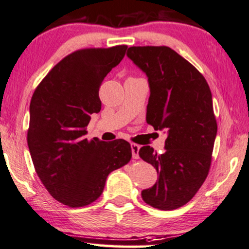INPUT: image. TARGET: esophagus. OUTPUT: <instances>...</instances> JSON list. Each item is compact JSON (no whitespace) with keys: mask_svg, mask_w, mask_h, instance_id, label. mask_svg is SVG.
<instances>
[{"mask_svg":"<svg viewBox=\"0 0 249 249\" xmlns=\"http://www.w3.org/2000/svg\"><path fill=\"white\" fill-rule=\"evenodd\" d=\"M139 149H140L139 145H137V143H131V151H132L133 160H138L139 158Z\"/></svg>","mask_w":249,"mask_h":249,"instance_id":"1","label":"esophagus"}]
</instances>
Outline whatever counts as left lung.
Returning a JSON list of instances; mask_svg holds the SVG:
<instances>
[{
	"mask_svg": "<svg viewBox=\"0 0 249 249\" xmlns=\"http://www.w3.org/2000/svg\"><path fill=\"white\" fill-rule=\"evenodd\" d=\"M130 58L148 77L147 124L167 130L164 154L150 146L139 156L153 165L158 181L142 192V200L160 210L186 204L207 178L217 136L210 88L203 75L166 46L130 47Z\"/></svg>",
	"mask_w": 249,
	"mask_h": 249,
	"instance_id": "obj_1",
	"label": "left lung"
}]
</instances>
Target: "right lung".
<instances>
[{"mask_svg":"<svg viewBox=\"0 0 249 249\" xmlns=\"http://www.w3.org/2000/svg\"><path fill=\"white\" fill-rule=\"evenodd\" d=\"M125 45L86 48L55 65L30 102L28 146L36 172L53 199L71 208L91 204L107 175L131 160L124 139L103 142L85 135L91 114L101 110L104 77L124 57Z\"/></svg>","mask_w":249,"mask_h":249,"instance_id":"obj_1","label":"right lung"}]
</instances>
